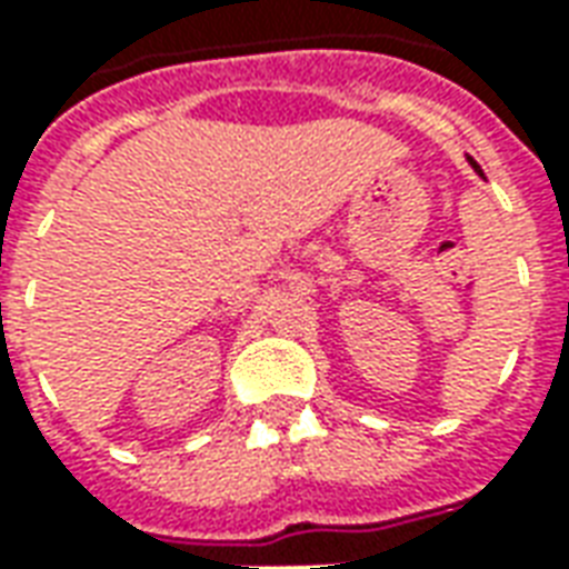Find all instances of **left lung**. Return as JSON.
<instances>
[{
    "mask_svg": "<svg viewBox=\"0 0 569 569\" xmlns=\"http://www.w3.org/2000/svg\"><path fill=\"white\" fill-rule=\"evenodd\" d=\"M469 163H472V170H476V173H478V176H485V173H481V167H478V163H476V161H472V158H469Z\"/></svg>",
    "mask_w": 569,
    "mask_h": 569,
    "instance_id": "1",
    "label": "left lung"
}]
</instances>
